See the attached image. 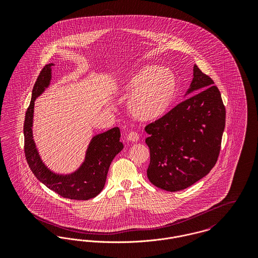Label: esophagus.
<instances>
[{
	"instance_id": "obj_1",
	"label": "esophagus",
	"mask_w": 258,
	"mask_h": 258,
	"mask_svg": "<svg viewBox=\"0 0 258 258\" xmlns=\"http://www.w3.org/2000/svg\"><path fill=\"white\" fill-rule=\"evenodd\" d=\"M139 134L137 132H130L127 135V140L130 142H138L139 141Z\"/></svg>"
}]
</instances>
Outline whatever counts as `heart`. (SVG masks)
Segmentation results:
<instances>
[{
  "mask_svg": "<svg viewBox=\"0 0 258 258\" xmlns=\"http://www.w3.org/2000/svg\"><path fill=\"white\" fill-rule=\"evenodd\" d=\"M115 90L128 96L126 109L134 119L151 122L165 116L178 95V80L172 71L160 66H143L119 78Z\"/></svg>",
  "mask_w": 258,
  "mask_h": 258,
  "instance_id": "obj_1",
  "label": "heart"
}]
</instances>
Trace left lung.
Returning <instances> with one entry per match:
<instances>
[{
  "mask_svg": "<svg viewBox=\"0 0 258 258\" xmlns=\"http://www.w3.org/2000/svg\"><path fill=\"white\" fill-rule=\"evenodd\" d=\"M187 97L149 124V181L167 191L182 190L206 177L218 161L225 108L213 79L195 64Z\"/></svg>",
  "mask_w": 258,
  "mask_h": 258,
  "instance_id": "left-lung-1",
  "label": "left lung"
}]
</instances>
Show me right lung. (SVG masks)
Instances as JSON below:
<instances>
[{"mask_svg":"<svg viewBox=\"0 0 258 258\" xmlns=\"http://www.w3.org/2000/svg\"><path fill=\"white\" fill-rule=\"evenodd\" d=\"M53 66L54 63L51 62L43 68L32 92V100L24 124L26 158L36 178L49 189L70 200H89L103 189L111 162L124 147L120 142V130L114 127L94 135L85 151L83 162L73 172L63 174L49 169L37 150L33 127L35 101L49 87Z\"/></svg>","mask_w":258,"mask_h":258,"instance_id":"obj_1","label":"right lung"}]
</instances>
